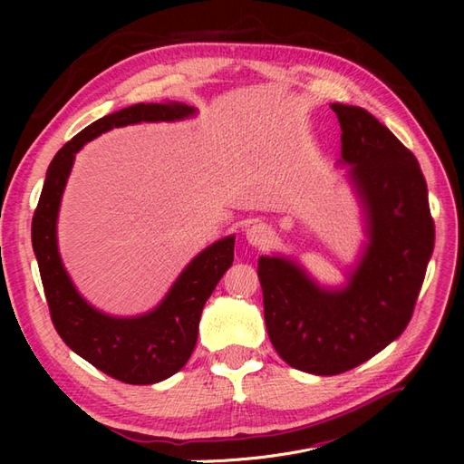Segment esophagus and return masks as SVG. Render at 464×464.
Returning <instances> with one entry per match:
<instances>
[{
    "label": "esophagus",
    "mask_w": 464,
    "mask_h": 464,
    "mask_svg": "<svg viewBox=\"0 0 464 464\" xmlns=\"http://www.w3.org/2000/svg\"><path fill=\"white\" fill-rule=\"evenodd\" d=\"M271 228L263 222H249L246 228V240L254 247H265L271 242Z\"/></svg>",
    "instance_id": "34e87169"
}]
</instances>
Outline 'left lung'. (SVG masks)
<instances>
[{"mask_svg": "<svg viewBox=\"0 0 464 464\" xmlns=\"http://www.w3.org/2000/svg\"><path fill=\"white\" fill-rule=\"evenodd\" d=\"M341 159L366 240L341 285H321L294 257H259L265 325L288 366L314 375L353 370L409 325L433 251L428 186L414 154L358 106L331 104Z\"/></svg>", "mask_w": 464, "mask_h": 464, "instance_id": "left-lung-1", "label": "left lung"}]
</instances>
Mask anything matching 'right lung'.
I'll return each instance as SVG.
<instances>
[{
  "instance_id": "obj_1",
  "label": "right lung",
  "mask_w": 464,
  "mask_h": 464,
  "mask_svg": "<svg viewBox=\"0 0 464 464\" xmlns=\"http://www.w3.org/2000/svg\"><path fill=\"white\" fill-rule=\"evenodd\" d=\"M195 116L198 108L186 104L139 102L92 121L50 162L33 217V249L55 331L82 360L130 385L164 382L186 366L198 343L203 305L232 266L236 236H224L201 249L152 310L128 317L111 315L82 296L62 261L58 246L62 198L75 154L92 139L125 125L181 121Z\"/></svg>"
}]
</instances>
